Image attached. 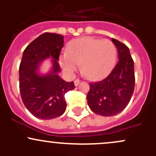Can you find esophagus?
<instances>
[{"mask_svg":"<svg viewBox=\"0 0 156 156\" xmlns=\"http://www.w3.org/2000/svg\"><path fill=\"white\" fill-rule=\"evenodd\" d=\"M74 83H75V86H78V84H79L80 83H81V80L78 79V78H77L76 80H75V81H74Z\"/></svg>","mask_w":156,"mask_h":156,"instance_id":"esophagus-1","label":"esophagus"}]
</instances>
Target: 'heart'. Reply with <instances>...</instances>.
I'll return each mask as SVG.
<instances>
[{
    "instance_id": "obj_1",
    "label": "heart",
    "mask_w": 156,
    "mask_h": 156,
    "mask_svg": "<svg viewBox=\"0 0 156 156\" xmlns=\"http://www.w3.org/2000/svg\"><path fill=\"white\" fill-rule=\"evenodd\" d=\"M117 50L108 39L85 37L73 40L68 47V53L59 58L61 67L69 73L81 65V72L89 79L104 76L115 61Z\"/></svg>"
}]
</instances>
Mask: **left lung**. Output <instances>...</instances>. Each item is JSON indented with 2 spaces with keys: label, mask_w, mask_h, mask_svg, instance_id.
<instances>
[{
  "label": "left lung",
  "mask_w": 156,
  "mask_h": 156,
  "mask_svg": "<svg viewBox=\"0 0 156 156\" xmlns=\"http://www.w3.org/2000/svg\"><path fill=\"white\" fill-rule=\"evenodd\" d=\"M112 41L117 48L119 62L103 80L90 83L87 95L91 111L103 116H112L124 110L134 90L133 60L125 44L115 38Z\"/></svg>",
  "instance_id": "left-lung-1"
}]
</instances>
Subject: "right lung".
Returning a JSON list of instances; mask_svg holds the SVG:
<instances>
[{
  "label": "right lung",
  "instance_id": "right-lung-1",
  "mask_svg": "<svg viewBox=\"0 0 156 156\" xmlns=\"http://www.w3.org/2000/svg\"><path fill=\"white\" fill-rule=\"evenodd\" d=\"M63 46V36L46 32L23 52L20 66V94L25 106L37 119L49 120L62 115L66 108L65 94L75 87L73 81L66 82L57 75L60 72L57 61ZM49 57L53 59L51 72L38 75L39 64Z\"/></svg>",
  "mask_w": 156,
  "mask_h": 156
}]
</instances>
